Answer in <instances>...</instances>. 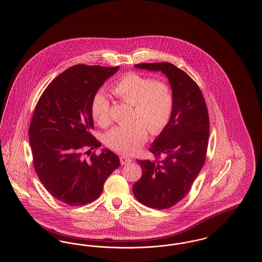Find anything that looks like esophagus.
Listing matches in <instances>:
<instances>
[{
    "mask_svg": "<svg viewBox=\"0 0 262 262\" xmlns=\"http://www.w3.org/2000/svg\"><path fill=\"white\" fill-rule=\"evenodd\" d=\"M120 160H121V164H122V165H125V164H128V163L132 162V159H129V158L126 157V156H121V157H120Z\"/></svg>",
    "mask_w": 262,
    "mask_h": 262,
    "instance_id": "1",
    "label": "esophagus"
}]
</instances>
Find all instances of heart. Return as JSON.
<instances>
[{
  "mask_svg": "<svg viewBox=\"0 0 262 262\" xmlns=\"http://www.w3.org/2000/svg\"><path fill=\"white\" fill-rule=\"evenodd\" d=\"M112 93L134 106L133 124L116 126L105 137L111 149L134 154L146 142L148 130L158 136L168 126L173 117L174 94L172 86L164 81L136 72L126 73L113 85ZM94 121L102 127L112 123L111 104L103 93H97L91 103Z\"/></svg>",
  "mask_w": 262,
  "mask_h": 262,
  "instance_id": "1",
  "label": "heart"
}]
</instances>
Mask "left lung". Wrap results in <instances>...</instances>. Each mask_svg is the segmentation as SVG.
<instances>
[{
  "label": "left lung",
  "instance_id": "left-lung-1",
  "mask_svg": "<svg viewBox=\"0 0 262 262\" xmlns=\"http://www.w3.org/2000/svg\"><path fill=\"white\" fill-rule=\"evenodd\" d=\"M138 69L161 71L168 76L174 94L170 124L149 151L154 160H137L142 176L134 185L140 203L167 209L183 200L205 162L208 137V110L196 82L171 62L137 63Z\"/></svg>",
  "mask_w": 262,
  "mask_h": 262
}]
</instances>
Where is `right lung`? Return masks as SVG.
I'll list each match as a JSON object with an SVG mask.
<instances>
[{
	"mask_svg": "<svg viewBox=\"0 0 262 262\" xmlns=\"http://www.w3.org/2000/svg\"><path fill=\"white\" fill-rule=\"evenodd\" d=\"M118 70L73 66L51 81L35 106L28 130L34 169L44 187L62 203L81 206L97 200L106 180L120 166L110 150L90 152L101 146L90 133L94 128L92 100Z\"/></svg>",
	"mask_w": 262,
	"mask_h": 262,
	"instance_id": "obj_1",
	"label": "right lung"
}]
</instances>
